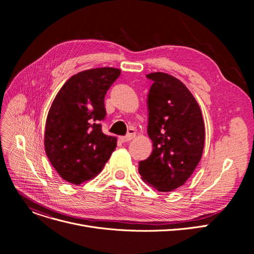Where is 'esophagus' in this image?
<instances>
[{
	"label": "esophagus",
	"mask_w": 254,
	"mask_h": 254,
	"mask_svg": "<svg viewBox=\"0 0 254 254\" xmlns=\"http://www.w3.org/2000/svg\"><path fill=\"white\" fill-rule=\"evenodd\" d=\"M135 136H136V131L134 129H129L128 132H127V135L125 136V137H122V138H120V140H122V142H124V143L128 142L131 139H134Z\"/></svg>",
	"instance_id": "obj_1"
}]
</instances>
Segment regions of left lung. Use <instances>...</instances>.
<instances>
[{
  "label": "left lung",
  "instance_id": "left-lung-1",
  "mask_svg": "<svg viewBox=\"0 0 254 254\" xmlns=\"http://www.w3.org/2000/svg\"><path fill=\"white\" fill-rule=\"evenodd\" d=\"M147 97V132L153 150L139 162L142 179L159 191L182 186L201 161L205 127L201 109L180 80L156 72Z\"/></svg>",
  "mask_w": 254,
  "mask_h": 254
}]
</instances>
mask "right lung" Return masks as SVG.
I'll return each instance as SVG.
<instances>
[{
    "label": "right lung",
    "instance_id": "1",
    "mask_svg": "<svg viewBox=\"0 0 254 254\" xmlns=\"http://www.w3.org/2000/svg\"><path fill=\"white\" fill-rule=\"evenodd\" d=\"M120 70L90 69L73 75L48 112L45 151L60 176L81 184L97 176L116 147V138L102 131L105 95Z\"/></svg>",
    "mask_w": 254,
    "mask_h": 254
}]
</instances>
